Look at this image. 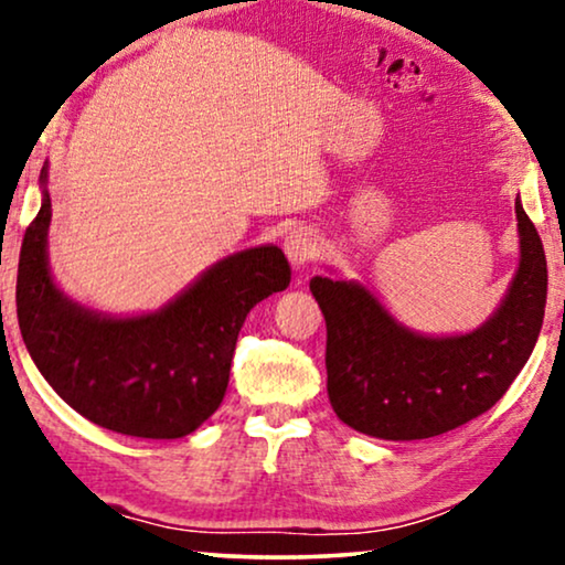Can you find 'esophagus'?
Returning a JSON list of instances; mask_svg holds the SVG:
<instances>
[{"label":"esophagus","mask_w":565,"mask_h":565,"mask_svg":"<svg viewBox=\"0 0 565 565\" xmlns=\"http://www.w3.org/2000/svg\"><path fill=\"white\" fill-rule=\"evenodd\" d=\"M316 252H319V236H316L311 228H292L290 234L285 236V254H288L292 269L306 267L308 262L316 257Z\"/></svg>","instance_id":"obj_1"}]
</instances>
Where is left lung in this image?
<instances>
[{
  "label": "left lung",
  "instance_id": "1",
  "mask_svg": "<svg viewBox=\"0 0 565 565\" xmlns=\"http://www.w3.org/2000/svg\"><path fill=\"white\" fill-rule=\"evenodd\" d=\"M514 213L520 267L497 311L466 334H419L362 282L313 277L327 319V391L347 427L393 443L427 439L504 396L535 350L547 296L545 249L520 198Z\"/></svg>",
  "mask_w": 565,
  "mask_h": 565
}]
</instances>
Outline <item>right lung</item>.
I'll use <instances>...</instances> for the list:
<instances>
[{"label": "right lung", "mask_w": 565, "mask_h": 565, "mask_svg": "<svg viewBox=\"0 0 565 565\" xmlns=\"http://www.w3.org/2000/svg\"><path fill=\"white\" fill-rule=\"evenodd\" d=\"M49 164L43 203L22 238L18 321L30 358L74 412L118 435L177 439L215 414L246 313L290 285L273 244L228 254L159 311L107 316L76 303L49 265Z\"/></svg>", "instance_id": "right-lung-1"}]
</instances>
